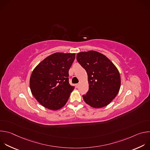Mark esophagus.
Segmentation results:
<instances>
[{
	"instance_id": "34e87169",
	"label": "esophagus",
	"mask_w": 150,
	"mask_h": 150,
	"mask_svg": "<svg viewBox=\"0 0 150 150\" xmlns=\"http://www.w3.org/2000/svg\"><path fill=\"white\" fill-rule=\"evenodd\" d=\"M79 84H80L79 83H76V88H78V87L79 86Z\"/></svg>"
}]
</instances>
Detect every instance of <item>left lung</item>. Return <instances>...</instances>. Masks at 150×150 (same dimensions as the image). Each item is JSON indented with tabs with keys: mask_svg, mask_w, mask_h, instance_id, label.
<instances>
[{
	"mask_svg": "<svg viewBox=\"0 0 150 150\" xmlns=\"http://www.w3.org/2000/svg\"><path fill=\"white\" fill-rule=\"evenodd\" d=\"M76 59L88 75L89 90L82 96L84 101L93 108L109 104L120 87V76L116 66L105 56L94 50L78 53Z\"/></svg>",
	"mask_w": 150,
	"mask_h": 150,
	"instance_id": "1",
	"label": "left lung"
}]
</instances>
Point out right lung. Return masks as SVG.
<instances>
[{"mask_svg":"<svg viewBox=\"0 0 150 150\" xmlns=\"http://www.w3.org/2000/svg\"><path fill=\"white\" fill-rule=\"evenodd\" d=\"M75 53H53L42 60L30 79L32 94L45 108L57 110L67 103L74 87L69 83V70Z\"/></svg>","mask_w":150,"mask_h":150,"instance_id":"1","label":"right lung"}]
</instances>
